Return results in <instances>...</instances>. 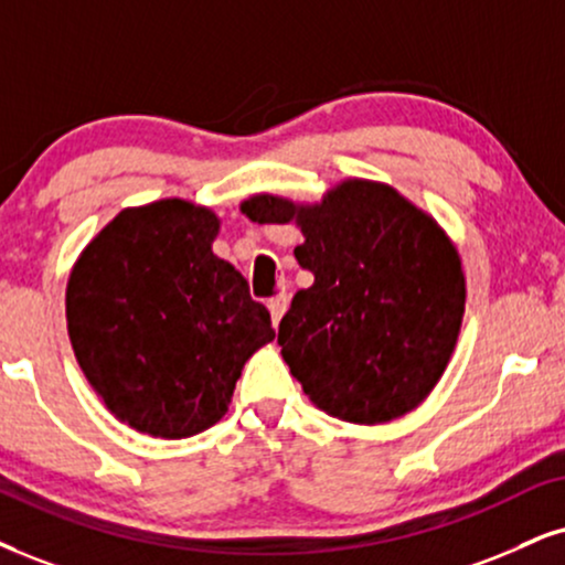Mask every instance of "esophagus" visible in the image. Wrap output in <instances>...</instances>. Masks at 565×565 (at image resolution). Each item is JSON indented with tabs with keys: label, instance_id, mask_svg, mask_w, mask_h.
<instances>
[{
	"label": "esophagus",
	"instance_id": "1",
	"mask_svg": "<svg viewBox=\"0 0 565 565\" xmlns=\"http://www.w3.org/2000/svg\"><path fill=\"white\" fill-rule=\"evenodd\" d=\"M288 301H290V298H288V294H277V296H271L269 298V315H271V324H280V319H282V315H285V311H288Z\"/></svg>",
	"mask_w": 565,
	"mask_h": 565
}]
</instances>
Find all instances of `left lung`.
I'll use <instances>...</instances> for the list:
<instances>
[{
    "label": "left lung",
    "mask_w": 565,
    "mask_h": 565,
    "mask_svg": "<svg viewBox=\"0 0 565 565\" xmlns=\"http://www.w3.org/2000/svg\"><path fill=\"white\" fill-rule=\"evenodd\" d=\"M241 212L303 235L296 259L315 285L294 296L277 343L309 401L366 427L424 403L466 309L461 256L437 220L366 178L340 180L315 204L254 193Z\"/></svg>",
    "instance_id": "1"
}]
</instances>
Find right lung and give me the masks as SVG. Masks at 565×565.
Listing matches in <instances>:
<instances>
[{"instance_id":"right-lung-1","label":"right lung","mask_w":565,"mask_h":565,"mask_svg":"<svg viewBox=\"0 0 565 565\" xmlns=\"http://www.w3.org/2000/svg\"><path fill=\"white\" fill-rule=\"evenodd\" d=\"M220 217L185 199L128 206L70 269L67 335L117 422L183 440L217 424L246 361L275 340L269 311L212 243Z\"/></svg>"}]
</instances>
